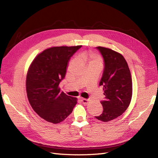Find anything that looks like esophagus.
Returning a JSON list of instances; mask_svg holds the SVG:
<instances>
[{"instance_id":"esophagus-1","label":"esophagus","mask_w":158,"mask_h":158,"mask_svg":"<svg viewBox=\"0 0 158 158\" xmlns=\"http://www.w3.org/2000/svg\"><path fill=\"white\" fill-rule=\"evenodd\" d=\"M80 101L84 104H87L88 103V100L86 99H84V98H80Z\"/></svg>"}]
</instances>
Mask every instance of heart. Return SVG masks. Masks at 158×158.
Here are the masks:
<instances>
[{"label": "heart", "instance_id": "heart-1", "mask_svg": "<svg viewBox=\"0 0 158 158\" xmlns=\"http://www.w3.org/2000/svg\"><path fill=\"white\" fill-rule=\"evenodd\" d=\"M82 58L87 60L89 64L90 63H100L101 64V58L98 55L95 54L93 52H84L82 55Z\"/></svg>", "mask_w": 158, "mask_h": 158}]
</instances>
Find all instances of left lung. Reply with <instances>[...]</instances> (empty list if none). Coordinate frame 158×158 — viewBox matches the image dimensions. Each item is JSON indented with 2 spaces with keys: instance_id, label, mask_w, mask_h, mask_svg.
<instances>
[{
  "instance_id": "left-lung-1",
  "label": "left lung",
  "mask_w": 158,
  "mask_h": 158,
  "mask_svg": "<svg viewBox=\"0 0 158 158\" xmlns=\"http://www.w3.org/2000/svg\"><path fill=\"white\" fill-rule=\"evenodd\" d=\"M96 48L104 60V70L99 85H102L106 99L101 102L102 113L95 117L109 122L121 116L130 105L132 95V82L130 69L123 56L111 49Z\"/></svg>"
}]
</instances>
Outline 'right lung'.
<instances>
[{"instance_id":"right-lung-1","label":"right lung","mask_w":158,"mask_h":158,"mask_svg":"<svg viewBox=\"0 0 158 158\" xmlns=\"http://www.w3.org/2000/svg\"><path fill=\"white\" fill-rule=\"evenodd\" d=\"M82 45L54 47L38 55L26 77L28 101L34 111L53 124L63 121L77 103V98L60 92L59 84L65 77L70 57Z\"/></svg>"}]
</instances>
